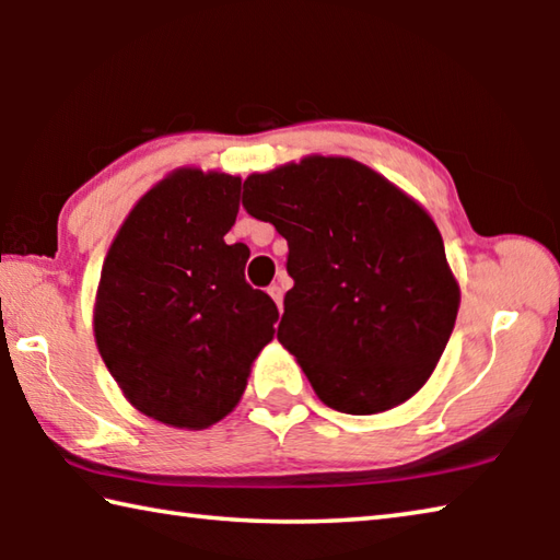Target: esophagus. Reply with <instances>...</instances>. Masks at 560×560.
<instances>
[{"instance_id":"34e87169","label":"esophagus","mask_w":560,"mask_h":560,"mask_svg":"<svg viewBox=\"0 0 560 560\" xmlns=\"http://www.w3.org/2000/svg\"><path fill=\"white\" fill-rule=\"evenodd\" d=\"M283 287H287V277H279V281L277 283H271L269 287V296L277 301V306H279V311H281V306H283Z\"/></svg>"}]
</instances>
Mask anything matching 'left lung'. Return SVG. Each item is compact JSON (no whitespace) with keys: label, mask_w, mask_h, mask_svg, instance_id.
Wrapping results in <instances>:
<instances>
[{"label":"left lung","mask_w":560,"mask_h":560,"mask_svg":"<svg viewBox=\"0 0 560 560\" xmlns=\"http://www.w3.org/2000/svg\"><path fill=\"white\" fill-rule=\"evenodd\" d=\"M289 244L279 343L328 407L375 415L428 383L459 311L432 217L363 163L311 155L244 179Z\"/></svg>","instance_id":"obj_1"}]
</instances>
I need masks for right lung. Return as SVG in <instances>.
Listing matches in <instances>:
<instances>
[{"mask_svg":"<svg viewBox=\"0 0 560 560\" xmlns=\"http://www.w3.org/2000/svg\"><path fill=\"white\" fill-rule=\"evenodd\" d=\"M242 177L179 167L148 189L101 269L93 334L128 402L170 428L230 415L279 311L244 279L249 246L226 244Z\"/></svg>","mask_w":560,"mask_h":560,"instance_id":"add662e5","label":"right lung"}]
</instances>
